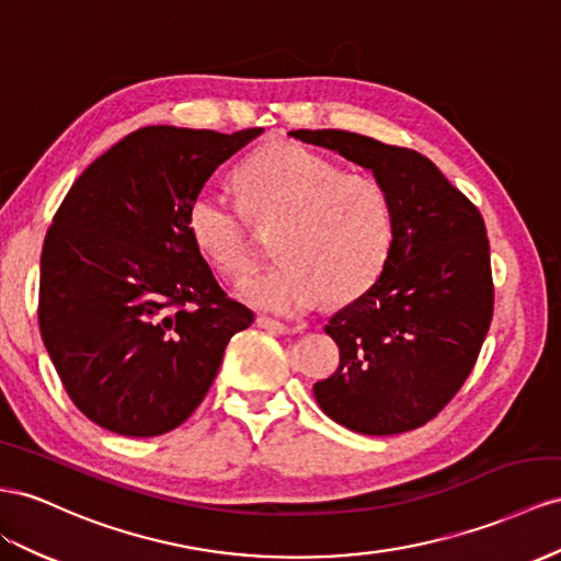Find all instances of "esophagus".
<instances>
[{
	"label": "esophagus",
	"instance_id": "1",
	"mask_svg": "<svg viewBox=\"0 0 561 561\" xmlns=\"http://www.w3.org/2000/svg\"><path fill=\"white\" fill-rule=\"evenodd\" d=\"M256 325L274 332V335H290V332H297L299 328H293V325H285L280 321H274V318H266V316H256Z\"/></svg>",
	"mask_w": 561,
	"mask_h": 561
}]
</instances>
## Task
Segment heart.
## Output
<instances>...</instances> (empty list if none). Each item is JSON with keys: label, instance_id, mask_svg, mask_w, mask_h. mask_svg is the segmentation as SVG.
<instances>
[{"label": "heart", "instance_id": "obj_1", "mask_svg": "<svg viewBox=\"0 0 561 561\" xmlns=\"http://www.w3.org/2000/svg\"><path fill=\"white\" fill-rule=\"evenodd\" d=\"M236 188L243 208L203 191L186 226L207 260L226 276L254 264V226H278L280 262L245 278L238 297L262 311L297 316L318 299L350 301L380 278L393 248V207L368 174H342L335 162L297 144H268L240 164Z\"/></svg>", "mask_w": 561, "mask_h": 561}]
</instances>
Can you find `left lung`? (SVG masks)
<instances>
[{
	"label": "left lung",
	"instance_id": "1",
	"mask_svg": "<svg viewBox=\"0 0 561 561\" xmlns=\"http://www.w3.org/2000/svg\"><path fill=\"white\" fill-rule=\"evenodd\" d=\"M293 139L335 150L373 172L393 207L389 262L325 325L340 366L313 385L337 425L370 436L425 425L472 373L493 318L486 226L479 209L411 148L342 129Z\"/></svg>",
	"mask_w": 561,
	"mask_h": 561
}]
</instances>
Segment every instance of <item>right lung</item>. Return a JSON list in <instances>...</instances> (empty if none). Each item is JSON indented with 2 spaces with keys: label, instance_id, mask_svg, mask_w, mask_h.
I'll list each match as a JSON object with an SVG mask.
<instances>
[{
  "label": "right lung",
  "instance_id": "obj_1",
  "mask_svg": "<svg viewBox=\"0 0 561 561\" xmlns=\"http://www.w3.org/2000/svg\"><path fill=\"white\" fill-rule=\"evenodd\" d=\"M264 129L141 127L70 186L44 238L39 332L68 397L99 427L158 436L205 399L254 313L195 248L188 205Z\"/></svg>",
  "mask_w": 561,
  "mask_h": 561
}]
</instances>
